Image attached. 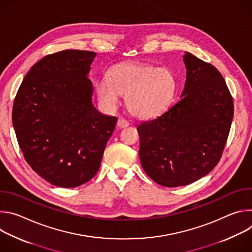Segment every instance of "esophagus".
<instances>
[{
	"label": "esophagus",
	"mask_w": 252,
	"mask_h": 252,
	"mask_svg": "<svg viewBox=\"0 0 252 252\" xmlns=\"http://www.w3.org/2000/svg\"><path fill=\"white\" fill-rule=\"evenodd\" d=\"M118 126L119 127H121V128H124V127H126V126H129V123L126 121V120H125V119H119V121H118Z\"/></svg>",
	"instance_id": "34e87169"
}]
</instances>
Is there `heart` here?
Returning a JSON list of instances; mask_svg holds the SVG:
<instances>
[{"mask_svg": "<svg viewBox=\"0 0 252 252\" xmlns=\"http://www.w3.org/2000/svg\"><path fill=\"white\" fill-rule=\"evenodd\" d=\"M176 87L169 68L140 63L114 65L107 71V79L94 84L97 98L104 107L115 109L119 95H125L128 112L139 118L161 113L171 101Z\"/></svg>", "mask_w": 252, "mask_h": 252, "instance_id": "1", "label": "heart"}]
</instances>
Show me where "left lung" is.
I'll return each instance as SVG.
<instances>
[{"label":"left lung","mask_w":252,"mask_h":252,"mask_svg":"<svg viewBox=\"0 0 252 252\" xmlns=\"http://www.w3.org/2000/svg\"><path fill=\"white\" fill-rule=\"evenodd\" d=\"M187 81L176 103L137 126L142 168L166 188L188 186L220 160L233 119V99L211 63L186 53Z\"/></svg>","instance_id":"8db88e82"}]
</instances>
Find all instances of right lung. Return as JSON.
Segmentation results:
<instances>
[{
  "mask_svg": "<svg viewBox=\"0 0 252 252\" xmlns=\"http://www.w3.org/2000/svg\"><path fill=\"white\" fill-rule=\"evenodd\" d=\"M94 52L65 50L35 63L13 105V126L26 161L53 186L77 188L97 172L118 119L92 102L87 77Z\"/></svg>",
  "mask_w": 252,
  "mask_h": 252,
  "instance_id": "obj_1",
  "label": "right lung"
}]
</instances>
